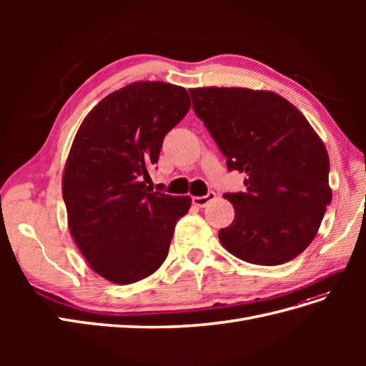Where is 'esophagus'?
I'll list each match as a JSON object with an SVG mask.
<instances>
[{"mask_svg": "<svg viewBox=\"0 0 366 366\" xmlns=\"http://www.w3.org/2000/svg\"><path fill=\"white\" fill-rule=\"evenodd\" d=\"M217 198V194L214 192V191H210V192H207L206 195H203V197H194L192 198V203L197 206V207H206L210 202H214Z\"/></svg>", "mask_w": 366, "mask_h": 366, "instance_id": "1", "label": "esophagus"}]
</instances>
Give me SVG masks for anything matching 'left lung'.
<instances>
[{
	"label": "left lung",
	"instance_id": "obj_1",
	"mask_svg": "<svg viewBox=\"0 0 366 366\" xmlns=\"http://www.w3.org/2000/svg\"><path fill=\"white\" fill-rule=\"evenodd\" d=\"M192 107L246 192L224 194L235 219L218 238L234 257L280 265L315 239L331 203L324 142L287 99L239 86L191 88Z\"/></svg>",
	"mask_w": 366,
	"mask_h": 366
}]
</instances>
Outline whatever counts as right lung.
Here are the masks:
<instances>
[{"mask_svg":"<svg viewBox=\"0 0 366 366\" xmlns=\"http://www.w3.org/2000/svg\"><path fill=\"white\" fill-rule=\"evenodd\" d=\"M189 108L183 86L139 81L104 97L76 132L62 177L69 229L92 270L109 282L156 272L191 207V197L152 192L145 183L164 136Z\"/></svg>","mask_w":366,"mask_h":366,"instance_id":"right-lung-1","label":"right lung"}]
</instances>
